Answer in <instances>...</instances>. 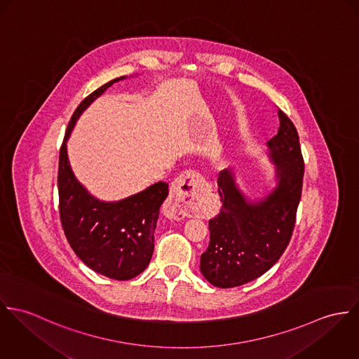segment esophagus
I'll list each match as a JSON object with an SVG mask.
<instances>
[{"instance_id": "esophagus-1", "label": "esophagus", "mask_w": 359, "mask_h": 359, "mask_svg": "<svg viewBox=\"0 0 359 359\" xmlns=\"http://www.w3.org/2000/svg\"><path fill=\"white\" fill-rule=\"evenodd\" d=\"M205 186L203 177L197 172H184L172 183L170 197L165 205L163 213L170 220H182L193 213L194 199Z\"/></svg>"}]
</instances>
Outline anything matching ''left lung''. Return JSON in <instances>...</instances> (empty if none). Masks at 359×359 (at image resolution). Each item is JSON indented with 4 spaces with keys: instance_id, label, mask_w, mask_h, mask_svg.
<instances>
[{
    "instance_id": "8db88e82",
    "label": "left lung",
    "mask_w": 359,
    "mask_h": 359,
    "mask_svg": "<svg viewBox=\"0 0 359 359\" xmlns=\"http://www.w3.org/2000/svg\"><path fill=\"white\" fill-rule=\"evenodd\" d=\"M277 136L267 142L274 163V186L262 197H248L234 170H223L217 180L223 202L209 222L210 241L201 255L199 270L216 287H234L259 278L285 252L294 227L300 202L304 162L297 130L278 110Z\"/></svg>"
}]
</instances>
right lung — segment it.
I'll use <instances>...</instances> for the list:
<instances>
[{"instance_id":"right-lung-1","label":"right lung","mask_w":359,"mask_h":359,"mask_svg":"<svg viewBox=\"0 0 359 359\" xmlns=\"http://www.w3.org/2000/svg\"><path fill=\"white\" fill-rule=\"evenodd\" d=\"M126 79L109 81L81 102L65 135L57 173L60 220L72 249L90 270L117 280L135 278L147 269L154 252L161 205L169 191L168 183L157 182L120 201L96 198L76 177L67 142L81 114L107 88Z\"/></svg>"}]
</instances>
